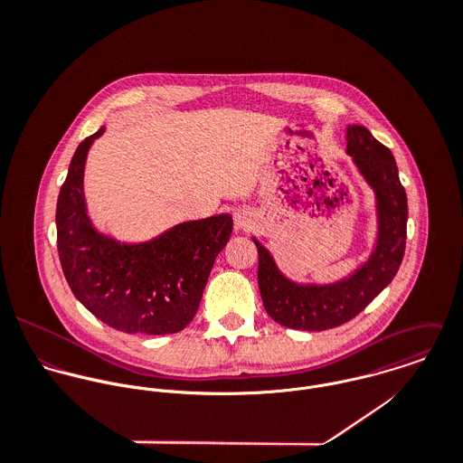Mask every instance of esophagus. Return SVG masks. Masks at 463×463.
<instances>
[{
  "mask_svg": "<svg viewBox=\"0 0 463 463\" xmlns=\"http://www.w3.org/2000/svg\"><path fill=\"white\" fill-rule=\"evenodd\" d=\"M235 224H237V228H241V230L250 228V224H251L250 213H248V212H239V213H235Z\"/></svg>",
  "mask_w": 463,
  "mask_h": 463,
  "instance_id": "34e87169",
  "label": "esophagus"
}]
</instances>
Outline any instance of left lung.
<instances>
[{
	"label": "left lung",
	"mask_w": 463,
	"mask_h": 463,
	"mask_svg": "<svg viewBox=\"0 0 463 463\" xmlns=\"http://www.w3.org/2000/svg\"><path fill=\"white\" fill-rule=\"evenodd\" d=\"M347 153L376 194L378 239L369 260L330 285H299L285 278L257 241L259 288L272 321L292 330L323 331L356 317L396 276L406 246L408 203L392 151L364 127H347Z\"/></svg>",
	"instance_id": "8db88e82"
}]
</instances>
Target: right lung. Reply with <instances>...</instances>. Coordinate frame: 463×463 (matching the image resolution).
<instances>
[{"label":"right lung","instance_id":"right-lung-1","mask_svg":"<svg viewBox=\"0 0 463 463\" xmlns=\"http://www.w3.org/2000/svg\"><path fill=\"white\" fill-rule=\"evenodd\" d=\"M76 147L57 201V248L76 299L110 328L130 335L182 331L196 316L215 257L230 241L232 215L173 226L162 235L121 244L99 233L83 196V171L92 142Z\"/></svg>","mask_w":463,"mask_h":463}]
</instances>
